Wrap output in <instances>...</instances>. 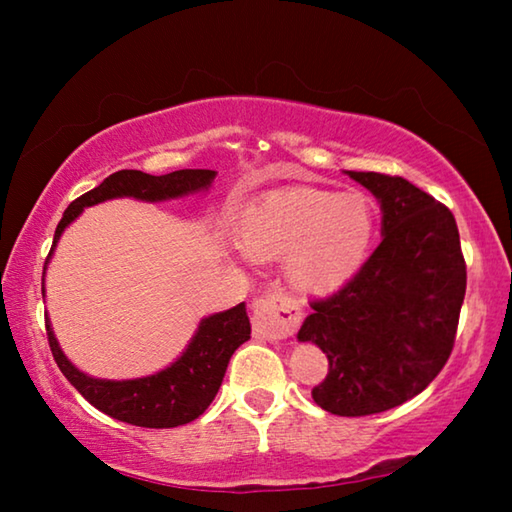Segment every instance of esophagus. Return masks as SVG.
Returning <instances> with one entry per match:
<instances>
[{
	"label": "esophagus",
	"instance_id": "esophagus-1",
	"mask_svg": "<svg viewBox=\"0 0 512 512\" xmlns=\"http://www.w3.org/2000/svg\"><path fill=\"white\" fill-rule=\"evenodd\" d=\"M302 320V309L296 300L275 291L255 300L253 305V334L255 339L280 341L296 332Z\"/></svg>",
	"mask_w": 512,
	"mask_h": 512
}]
</instances>
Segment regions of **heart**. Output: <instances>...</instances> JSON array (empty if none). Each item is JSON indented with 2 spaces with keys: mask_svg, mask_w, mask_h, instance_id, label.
Masks as SVG:
<instances>
[{
  "mask_svg": "<svg viewBox=\"0 0 512 512\" xmlns=\"http://www.w3.org/2000/svg\"><path fill=\"white\" fill-rule=\"evenodd\" d=\"M377 232L375 205L363 192L287 189L255 203L237 223V244L248 257H284L291 289L320 296L361 271Z\"/></svg>",
  "mask_w": 512,
  "mask_h": 512,
  "instance_id": "1",
  "label": "heart"
}]
</instances>
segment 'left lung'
<instances>
[{
  "mask_svg": "<svg viewBox=\"0 0 512 512\" xmlns=\"http://www.w3.org/2000/svg\"><path fill=\"white\" fill-rule=\"evenodd\" d=\"M377 198L381 244L339 291L311 302L298 341L327 354L311 397L357 418L400 406L449 359L465 298V259L454 214L400 176L345 171Z\"/></svg>",
  "mask_w": 512,
  "mask_h": 512,
  "instance_id": "1",
  "label": "left lung"
}]
</instances>
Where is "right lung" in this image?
<instances>
[{
    "label": "right lung",
    "mask_w": 512,
    "mask_h": 512,
    "mask_svg": "<svg viewBox=\"0 0 512 512\" xmlns=\"http://www.w3.org/2000/svg\"><path fill=\"white\" fill-rule=\"evenodd\" d=\"M216 178L212 169H180L151 176V173L121 169L112 173L99 187L90 189L88 194L76 198L60 219L54 244L47 255L45 273L51 262V255L58 246V239L72 221H76L85 207L99 205L112 198H137L146 203L171 201L196 192H207ZM45 273H42V296H45ZM47 318V339L49 348L58 368L67 377L76 391L88 400L94 409L103 411L110 418L135 424L146 429H171L196 420L203 415L207 406L219 393L230 357L241 343L250 339V320L246 305L239 302L237 307L219 311V314L205 316L198 323L183 354L160 372L137 379H97L81 372L60 350L54 327Z\"/></svg>",
    "instance_id": "add662e5"
}]
</instances>
